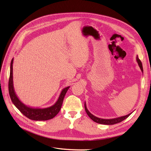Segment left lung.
<instances>
[{"mask_svg":"<svg viewBox=\"0 0 151 151\" xmlns=\"http://www.w3.org/2000/svg\"><path fill=\"white\" fill-rule=\"evenodd\" d=\"M136 61L137 63H138V65L140 67L141 70H142V71H143V66H142V62H141V60L138 58V56H137L136 57ZM84 108H85V110L86 111V113H87L88 116L90 117L91 119L95 121V123H97L99 124H107V125H110V124H116L118 123H120V122L123 121V120L126 119L129 116V115L132 114L130 113L129 114H128L127 115H124V116H122V117H117V118H114V119H101V118H99L95 116L93 114H91L90 112L89 111V110H88L87 107H86V102L84 103Z\"/></svg>","mask_w":151,"mask_h":151,"instance_id":"obj_1","label":"left lung"}]
</instances>
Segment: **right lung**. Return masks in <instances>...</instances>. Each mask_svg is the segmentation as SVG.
I'll use <instances>...</instances> for the list:
<instances>
[{
    "label": "right lung",
    "instance_id": "right-lung-1",
    "mask_svg": "<svg viewBox=\"0 0 151 151\" xmlns=\"http://www.w3.org/2000/svg\"><path fill=\"white\" fill-rule=\"evenodd\" d=\"M13 62H14V58H12L10 65V73H9V78L8 82V89L11 100L15 106V107L27 117L34 121H47L55 117L60 110L64 97H65L66 93L70 88V86H68V87H66L62 89L59 96V98L56 103L50 107H47L45 108H34L25 105L19 100L15 92L14 88V82H13Z\"/></svg>",
    "mask_w": 151,
    "mask_h": 151
}]
</instances>
